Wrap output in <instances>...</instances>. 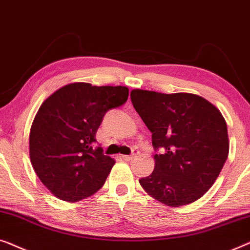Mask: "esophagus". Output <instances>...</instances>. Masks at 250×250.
I'll return each instance as SVG.
<instances>
[{
    "instance_id": "obj_1",
    "label": "esophagus",
    "mask_w": 250,
    "mask_h": 250,
    "mask_svg": "<svg viewBox=\"0 0 250 250\" xmlns=\"http://www.w3.org/2000/svg\"><path fill=\"white\" fill-rule=\"evenodd\" d=\"M138 155H139V150L135 149V150H133V152H132L131 155H122L121 157H122V159H124L125 161H131V160H133L136 156H138Z\"/></svg>"
}]
</instances>
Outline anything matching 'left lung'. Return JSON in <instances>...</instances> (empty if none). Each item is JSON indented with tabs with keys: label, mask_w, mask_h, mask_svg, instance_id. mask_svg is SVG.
<instances>
[{
	"label": "left lung",
	"mask_w": 250,
	"mask_h": 250,
	"mask_svg": "<svg viewBox=\"0 0 250 250\" xmlns=\"http://www.w3.org/2000/svg\"><path fill=\"white\" fill-rule=\"evenodd\" d=\"M131 103L152 132L155 167L139 180L146 192L167 206L194 203L212 187L229 155L221 112L188 93L133 89Z\"/></svg>",
	"instance_id": "left-lung-1"
}]
</instances>
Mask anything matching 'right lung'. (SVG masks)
Returning a JSON list of instances; mask_svg holds the SVG:
<instances>
[{
  "instance_id": "1",
  "label": "right lung",
  "mask_w": 250,
  "mask_h": 250,
  "mask_svg": "<svg viewBox=\"0 0 250 250\" xmlns=\"http://www.w3.org/2000/svg\"><path fill=\"white\" fill-rule=\"evenodd\" d=\"M128 95L126 87L76 83L41 105L30 129V161L58 198L77 202L103 187L115 161L95 147L96 131L105 113L124 105Z\"/></svg>"
}]
</instances>
